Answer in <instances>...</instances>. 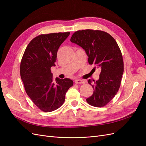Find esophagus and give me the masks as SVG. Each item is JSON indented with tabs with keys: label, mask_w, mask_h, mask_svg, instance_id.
I'll return each instance as SVG.
<instances>
[{
	"label": "esophagus",
	"mask_w": 146,
	"mask_h": 146,
	"mask_svg": "<svg viewBox=\"0 0 146 146\" xmlns=\"http://www.w3.org/2000/svg\"><path fill=\"white\" fill-rule=\"evenodd\" d=\"M75 83L76 84H83L84 83V80H80V79H76V80H75Z\"/></svg>",
	"instance_id": "obj_1"
}]
</instances>
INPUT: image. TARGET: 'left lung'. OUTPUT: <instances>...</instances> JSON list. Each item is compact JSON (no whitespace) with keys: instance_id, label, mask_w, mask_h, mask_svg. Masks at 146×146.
I'll use <instances>...</instances> for the list:
<instances>
[{"instance_id":"1","label":"left lung","mask_w":146,"mask_h":146,"mask_svg":"<svg viewBox=\"0 0 146 146\" xmlns=\"http://www.w3.org/2000/svg\"><path fill=\"white\" fill-rule=\"evenodd\" d=\"M70 41L85 50L90 64L101 69L98 80H88L94 92L86 102L96 107H104L114 98L121 86L123 61L120 48L111 35L101 30L77 31Z\"/></svg>"}]
</instances>
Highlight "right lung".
<instances>
[{"instance_id":"right-lung-1","label":"right lung","mask_w":146,"mask_h":146,"mask_svg":"<svg viewBox=\"0 0 146 146\" xmlns=\"http://www.w3.org/2000/svg\"><path fill=\"white\" fill-rule=\"evenodd\" d=\"M70 32L40 35L26 47L20 64V74L26 93L41 111L58 109L74 82L69 78H53L50 68L55 66L58 48Z\"/></svg>"}]
</instances>
